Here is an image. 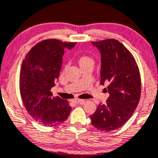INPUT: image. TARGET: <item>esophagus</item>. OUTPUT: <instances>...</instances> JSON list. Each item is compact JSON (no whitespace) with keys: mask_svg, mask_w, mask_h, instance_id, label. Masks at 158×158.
Segmentation results:
<instances>
[{"mask_svg":"<svg viewBox=\"0 0 158 158\" xmlns=\"http://www.w3.org/2000/svg\"><path fill=\"white\" fill-rule=\"evenodd\" d=\"M85 102H86V101L83 100V99H76V100H75V102H76V103L79 104H84Z\"/></svg>","mask_w":158,"mask_h":158,"instance_id":"1","label":"esophagus"}]
</instances>
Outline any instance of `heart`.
<instances>
[{
	"instance_id": "heart-1",
	"label": "heart",
	"mask_w": 158,
	"mask_h": 158,
	"mask_svg": "<svg viewBox=\"0 0 158 158\" xmlns=\"http://www.w3.org/2000/svg\"><path fill=\"white\" fill-rule=\"evenodd\" d=\"M77 62L79 65L80 66L81 69L85 68V67L88 66H94V60L93 58L89 55L86 54H81L77 56Z\"/></svg>"
}]
</instances>
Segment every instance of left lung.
Here are the masks:
<instances>
[{"mask_svg": "<svg viewBox=\"0 0 158 158\" xmlns=\"http://www.w3.org/2000/svg\"><path fill=\"white\" fill-rule=\"evenodd\" d=\"M102 56L101 85L109 97L105 105H98L90 116L91 123L102 131L122 127L131 117L141 95V78L133 55L118 40L109 38L92 42Z\"/></svg>", "mask_w": 158, "mask_h": 158, "instance_id": "obj_1", "label": "left lung"}]
</instances>
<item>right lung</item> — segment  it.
Listing matches in <instances>:
<instances>
[{
  "instance_id": "obj_1",
  "label": "right lung",
  "mask_w": 158,
  "mask_h": 158,
  "mask_svg": "<svg viewBox=\"0 0 158 158\" xmlns=\"http://www.w3.org/2000/svg\"><path fill=\"white\" fill-rule=\"evenodd\" d=\"M76 44L45 39L31 48L23 60L19 75L23 103L30 116L45 127L56 126L70 115L69 102L52 97L51 88L59 78L64 53Z\"/></svg>"
}]
</instances>
